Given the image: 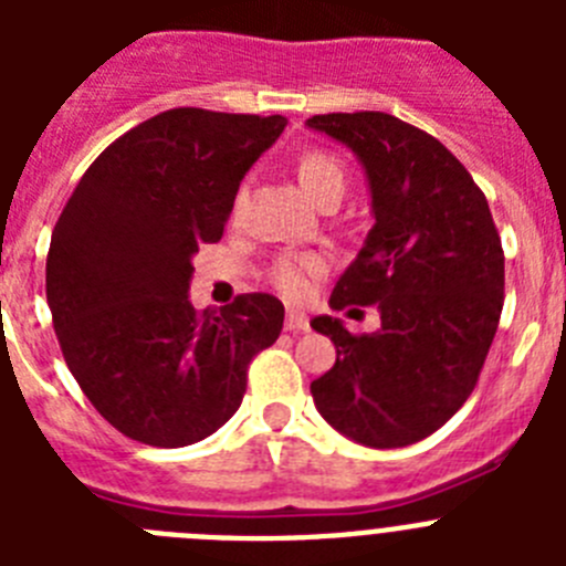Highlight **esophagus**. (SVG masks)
Segmentation results:
<instances>
[{
	"instance_id": "34e87169",
	"label": "esophagus",
	"mask_w": 566,
	"mask_h": 566,
	"mask_svg": "<svg viewBox=\"0 0 566 566\" xmlns=\"http://www.w3.org/2000/svg\"><path fill=\"white\" fill-rule=\"evenodd\" d=\"M286 332H308V317L303 312H294V308H289L286 312Z\"/></svg>"
}]
</instances>
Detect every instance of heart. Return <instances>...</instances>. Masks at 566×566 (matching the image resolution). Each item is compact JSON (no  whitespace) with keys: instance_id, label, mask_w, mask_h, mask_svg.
Returning a JSON list of instances; mask_svg holds the SVG:
<instances>
[{"instance_id":"1","label":"heart","mask_w":566,"mask_h":566,"mask_svg":"<svg viewBox=\"0 0 566 566\" xmlns=\"http://www.w3.org/2000/svg\"><path fill=\"white\" fill-rule=\"evenodd\" d=\"M297 181L300 187L306 189L308 198L319 203L332 192L343 195L345 169L334 155L314 149V153H306L297 161ZM240 203H243V192L238 195V207ZM319 272H323V260L317 254H294V258L280 260L272 272V280L286 297H303L308 289V280Z\"/></svg>"}]
</instances>
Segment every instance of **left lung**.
<instances>
[{"instance_id":"8db88e82","label":"left lung","mask_w":566,"mask_h":566,"mask_svg":"<svg viewBox=\"0 0 566 566\" xmlns=\"http://www.w3.org/2000/svg\"><path fill=\"white\" fill-rule=\"evenodd\" d=\"M308 129L357 155L374 227L328 306L377 303L379 328L352 334L314 317L337 363L312 382L334 431L405 448L439 431L470 397L504 306V252L488 198L433 135L388 113L312 115Z\"/></svg>"}]
</instances>
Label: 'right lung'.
<instances>
[{
	"mask_svg": "<svg viewBox=\"0 0 566 566\" xmlns=\"http://www.w3.org/2000/svg\"><path fill=\"white\" fill-rule=\"evenodd\" d=\"M283 115L178 107L124 133L70 195L50 238L48 306L84 397L135 442L184 448L232 419L247 368L283 328L272 294L195 312L198 247L221 240L243 175Z\"/></svg>",
	"mask_w": 566,
	"mask_h": 566,
	"instance_id": "1",
	"label": "right lung"
}]
</instances>
